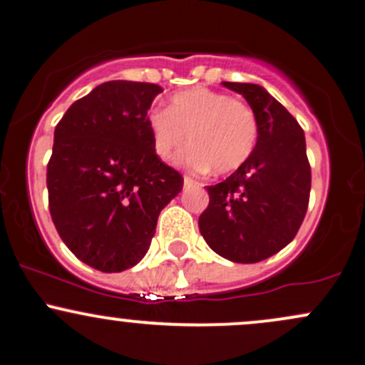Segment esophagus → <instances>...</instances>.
Returning <instances> with one entry per match:
<instances>
[{"label": "esophagus", "instance_id": "obj_1", "mask_svg": "<svg viewBox=\"0 0 365 365\" xmlns=\"http://www.w3.org/2000/svg\"><path fill=\"white\" fill-rule=\"evenodd\" d=\"M194 180L192 178H190V176H183V185H185V187H190V185H194Z\"/></svg>", "mask_w": 365, "mask_h": 365}]
</instances>
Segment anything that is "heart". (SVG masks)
<instances>
[{
    "label": "heart",
    "instance_id": "heart-1",
    "mask_svg": "<svg viewBox=\"0 0 365 365\" xmlns=\"http://www.w3.org/2000/svg\"><path fill=\"white\" fill-rule=\"evenodd\" d=\"M148 129L159 159H171L189 134L192 145L180 153L178 163L197 171L213 168L218 175L243 166L259 136L255 113L247 103L206 87L173 94L168 110L148 115Z\"/></svg>",
    "mask_w": 365,
    "mask_h": 365
}]
</instances>
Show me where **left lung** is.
<instances>
[{
  "mask_svg": "<svg viewBox=\"0 0 365 365\" xmlns=\"http://www.w3.org/2000/svg\"><path fill=\"white\" fill-rule=\"evenodd\" d=\"M250 105L259 125L252 155L229 178L206 187L199 231L215 253L253 264L294 240L308 210L312 170L304 131L289 110L257 83L222 82Z\"/></svg>",
  "mask_w": 365,
  "mask_h": 365,
  "instance_id": "left-lung-1",
  "label": "left lung"
}]
</instances>
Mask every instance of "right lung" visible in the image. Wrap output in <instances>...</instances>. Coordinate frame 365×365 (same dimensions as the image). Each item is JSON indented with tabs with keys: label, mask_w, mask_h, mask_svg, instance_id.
<instances>
[{
	"label": "right lung",
	"mask_w": 365,
	"mask_h": 365,
	"mask_svg": "<svg viewBox=\"0 0 365 365\" xmlns=\"http://www.w3.org/2000/svg\"><path fill=\"white\" fill-rule=\"evenodd\" d=\"M163 89L112 80L68 108L47 166L53 225L82 262L103 273L136 266L183 178L153 152L148 110Z\"/></svg>",
	"instance_id": "1"
}]
</instances>
